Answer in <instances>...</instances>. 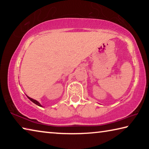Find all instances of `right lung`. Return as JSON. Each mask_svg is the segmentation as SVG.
<instances>
[{"mask_svg": "<svg viewBox=\"0 0 149 149\" xmlns=\"http://www.w3.org/2000/svg\"><path fill=\"white\" fill-rule=\"evenodd\" d=\"M28 97V99L31 100V101H32L33 102V103H35V104H37V105H38V106H39V107H42V105L40 104V103L38 102V101H37L36 100H34V99H31V98H30V97Z\"/></svg>", "mask_w": 149, "mask_h": 149, "instance_id": "add662e5", "label": "right lung"}]
</instances>
